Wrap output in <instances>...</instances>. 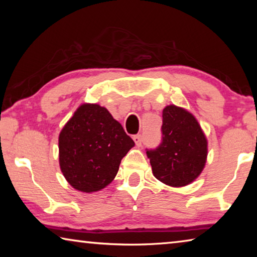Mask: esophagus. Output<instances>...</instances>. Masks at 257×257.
Masks as SVG:
<instances>
[{
  "label": "esophagus",
  "instance_id": "obj_1",
  "mask_svg": "<svg viewBox=\"0 0 257 257\" xmlns=\"http://www.w3.org/2000/svg\"><path fill=\"white\" fill-rule=\"evenodd\" d=\"M133 138H134V142L136 143V145L141 147V146H142V143H143L142 135H139V134H138V135H135V136H134Z\"/></svg>",
  "mask_w": 257,
  "mask_h": 257
}]
</instances>
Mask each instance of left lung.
<instances>
[{
  "label": "left lung",
  "mask_w": 257,
  "mask_h": 257,
  "mask_svg": "<svg viewBox=\"0 0 257 257\" xmlns=\"http://www.w3.org/2000/svg\"><path fill=\"white\" fill-rule=\"evenodd\" d=\"M162 141L146 150L156 179L169 186L190 184L206 162L207 142L197 120L188 111L169 105L162 113Z\"/></svg>",
  "instance_id": "8db88e82"
}]
</instances>
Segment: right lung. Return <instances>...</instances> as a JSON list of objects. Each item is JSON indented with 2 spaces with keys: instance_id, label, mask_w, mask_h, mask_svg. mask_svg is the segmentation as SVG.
<instances>
[{
  "instance_id": "1",
  "label": "right lung",
  "mask_w": 257,
  "mask_h": 257,
  "mask_svg": "<svg viewBox=\"0 0 257 257\" xmlns=\"http://www.w3.org/2000/svg\"><path fill=\"white\" fill-rule=\"evenodd\" d=\"M134 145L105 107L82 104L60 134L61 171L77 190L97 191L114 179Z\"/></svg>"
}]
</instances>
